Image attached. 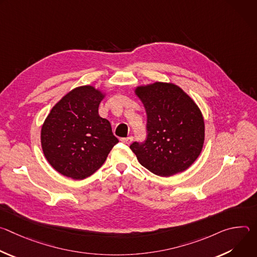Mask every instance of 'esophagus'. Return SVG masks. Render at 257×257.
<instances>
[{
    "instance_id": "34e87169",
    "label": "esophagus",
    "mask_w": 257,
    "mask_h": 257,
    "mask_svg": "<svg viewBox=\"0 0 257 257\" xmlns=\"http://www.w3.org/2000/svg\"><path fill=\"white\" fill-rule=\"evenodd\" d=\"M133 140V137L132 136H129V137H125V138H121V141L126 143V144H130Z\"/></svg>"
}]
</instances>
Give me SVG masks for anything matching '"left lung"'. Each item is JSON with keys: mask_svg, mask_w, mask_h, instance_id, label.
Segmentation results:
<instances>
[{"mask_svg": "<svg viewBox=\"0 0 257 257\" xmlns=\"http://www.w3.org/2000/svg\"><path fill=\"white\" fill-rule=\"evenodd\" d=\"M148 115V138L130 145L141 166L161 177L187 170L204 142V120L195 101L174 83L135 88Z\"/></svg>", "mask_w": 257, "mask_h": 257, "instance_id": "obj_1", "label": "left lung"}]
</instances>
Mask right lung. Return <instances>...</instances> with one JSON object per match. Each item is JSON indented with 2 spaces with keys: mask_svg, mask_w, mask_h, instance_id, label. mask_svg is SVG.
<instances>
[{
  "mask_svg": "<svg viewBox=\"0 0 257 257\" xmlns=\"http://www.w3.org/2000/svg\"><path fill=\"white\" fill-rule=\"evenodd\" d=\"M104 92L92 85L76 87L51 109L41 131L44 155L60 174L82 180L98 170L119 142L98 115Z\"/></svg>",
  "mask_w": 257,
  "mask_h": 257,
  "instance_id": "1",
  "label": "right lung"
}]
</instances>
